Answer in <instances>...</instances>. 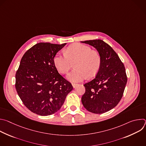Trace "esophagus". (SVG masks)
<instances>
[{
  "label": "esophagus",
  "instance_id": "obj_1",
  "mask_svg": "<svg viewBox=\"0 0 146 146\" xmlns=\"http://www.w3.org/2000/svg\"><path fill=\"white\" fill-rule=\"evenodd\" d=\"M72 86H73V87L74 88H76V87H77V84H75V83H72Z\"/></svg>",
  "mask_w": 146,
  "mask_h": 146
}]
</instances>
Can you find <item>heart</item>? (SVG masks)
Segmentation results:
<instances>
[{"mask_svg":"<svg viewBox=\"0 0 146 146\" xmlns=\"http://www.w3.org/2000/svg\"><path fill=\"white\" fill-rule=\"evenodd\" d=\"M57 70L66 73L74 64V69L69 73L67 79L72 82H79L95 76L101 65V56L96 50H91L88 46L73 44L66 50L65 54L57 53L53 59Z\"/></svg>","mask_w":146,"mask_h":146,"instance_id":"1","label":"heart"}]
</instances>
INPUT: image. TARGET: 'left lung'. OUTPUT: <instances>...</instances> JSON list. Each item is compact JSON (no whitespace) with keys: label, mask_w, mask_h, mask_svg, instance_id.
Masks as SVG:
<instances>
[{"label":"left lung","mask_w":146,"mask_h":146,"mask_svg":"<svg viewBox=\"0 0 146 146\" xmlns=\"http://www.w3.org/2000/svg\"><path fill=\"white\" fill-rule=\"evenodd\" d=\"M96 49L101 65L96 77L84 85L81 98L84 107L95 114L106 113L115 108L121 99L127 82L125 69L114 50L102 40L81 41Z\"/></svg>","instance_id":"obj_1"}]
</instances>
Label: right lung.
I'll use <instances>...</instances> for the list:
<instances>
[{
    "label": "right lung",
    "mask_w": 146,
    "mask_h": 146,
    "mask_svg": "<svg viewBox=\"0 0 146 146\" xmlns=\"http://www.w3.org/2000/svg\"><path fill=\"white\" fill-rule=\"evenodd\" d=\"M66 43H39L23 55L15 74V88L32 112L47 116L57 112L73 87L60 74L53 59Z\"/></svg>",
    "instance_id": "right-lung-1"
}]
</instances>
